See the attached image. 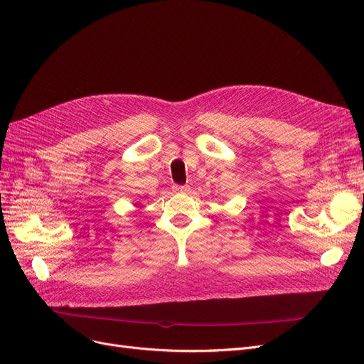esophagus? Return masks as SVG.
<instances>
[{
    "mask_svg": "<svg viewBox=\"0 0 364 364\" xmlns=\"http://www.w3.org/2000/svg\"><path fill=\"white\" fill-rule=\"evenodd\" d=\"M174 192H177V193L188 192V186H174Z\"/></svg>",
    "mask_w": 364,
    "mask_h": 364,
    "instance_id": "obj_1",
    "label": "esophagus"
}]
</instances>
